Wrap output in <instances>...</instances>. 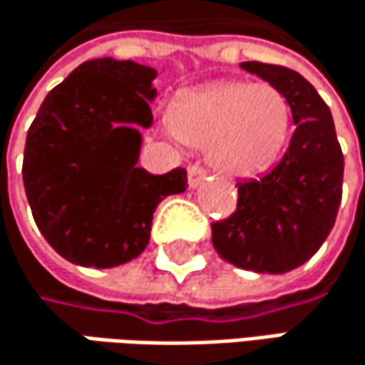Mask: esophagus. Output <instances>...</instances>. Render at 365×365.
<instances>
[{"label": "esophagus", "instance_id": "34e87169", "mask_svg": "<svg viewBox=\"0 0 365 365\" xmlns=\"http://www.w3.org/2000/svg\"><path fill=\"white\" fill-rule=\"evenodd\" d=\"M205 180V170L200 165V163H193L189 165V187L191 189H197L202 182Z\"/></svg>", "mask_w": 365, "mask_h": 365}]
</instances>
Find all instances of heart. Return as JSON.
Segmentation results:
<instances>
[{
	"instance_id": "b5f03b06",
	"label": "heart",
	"mask_w": 365,
	"mask_h": 365,
	"mask_svg": "<svg viewBox=\"0 0 365 365\" xmlns=\"http://www.w3.org/2000/svg\"><path fill=\"white\" fill-rule=\"evenodd\" d=\"M292 109L271 83L227 81L185 94L170 113L174 136L207 147L210 165L225 178H254L286 149Z\"/></svg>"
}]
</instances>
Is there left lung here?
Masks as SVG:
<instances>
[{"label":"left lung","mask_w":365,"mask_h":365,"mask_svg":"<svg viewBox=\"0 0 365 365\" xmlns=\"http://www.w3.org/2000/svg\"><path fill=\"white\" fill-rule=\"evenodd\" d=\"M242 68L286 94L297 130L271 172L237 182V210L212 222V244L240 269L277 275L304 264L330 235L344 160L328 105L300 73L256 61Z\"/></svg>","instance_id":"8db88e82"}]
</instances>
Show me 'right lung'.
I'll use <instances>...</instances> for the list:
<instances>
[{"label":"right lung","instance_id":"1","mask_svg":"<svg viewBox=\"0 0 365 365\" xmlns=\"http://www.w3.org/2000/svg\"><path fill=\"white\" fill-rule=\"evenodd\" d=\"M158 71L94 58L48 92L24 145V193L46 242L68 262L111 269L140 256L160 202L187 172L138 168Z\"/></svg>","mask_w":365,"mask_h":365}]
</instances>
